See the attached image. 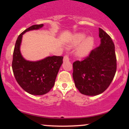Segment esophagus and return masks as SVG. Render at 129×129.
<instances>
[{"label": "esophagus", "mask_w": 129, "mask_h": 129, "mask_svg": "<svg viewBox=\"0 0 129 129\" xmlns=\"http://www.w3.org/2000/svg\"><path fill=\"white\" fill-rule=\"evenodd\" d=\"M70 60V57L69 55H65L64 57H63V61L66 62V61H69Z\"/></svg>", "instance_id": "1"}]
</instances>
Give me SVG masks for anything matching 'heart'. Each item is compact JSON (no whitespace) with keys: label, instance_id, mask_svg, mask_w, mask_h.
I'll return each instance as SVG.
<instances>
[{"label":"heart","instance_id":"b5f03b06","mask_svg":"<svg viewBox=\"0 0 129 129\" xmlns=\"http://www.w3.org/2000/svg\"><path fill=\"white\" fill-rule=\"evenodd\" d=\"M86 35L84 33H78L75 35L73 39V44L74 45H77L79 44L85 39ZM93 44H94V40L91 37H88L79 46L78 50V53L79 56H84L87 55L88 53L92 49Z\"/></svg>","mask_w":129,"mask_h":129}]
</instances>
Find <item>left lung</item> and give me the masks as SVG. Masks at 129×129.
Returning <instances> with one entry per match:
<instances>
[{
    "label": "left lung",
    "mask_w": 129,
    "mask_h": 129,
    "mask_svg": "<svg viewBox=\"0 0 129 129\" xmlns=\"http://www.w3.org/2000/svg\"><path fill=\"white\" fill-rule=\"evenodd\" d=\"M101 44L82 60L73 63V77L79 92L85 95L100 94L109 87L116 71L115 45L112 38L99 28Z\"/></svg>",
    "instance_id": "obj_1"
}]
</instances>
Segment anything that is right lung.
<instances>
[{
	"label": "right lung",
	"instance_id": "add662e5",
	"mask_svg": "<svg viewBox=\"0 0 129 129\" xmlns=\"http://www.w3.org/2000/svg\"><path fill=\"white\" fill-rule=\"evenodd\" d=\"M43 24L34 25L23 31L17 38L13 51L12 69L19 85L25 91L34 95H42L54 86L63 56H49L36 62L26 60L20 51L22 35L26 31L38 29Z\"/></svg>",
	"mask_w": 129,
	"mask_h": 129
}]
</instances>
